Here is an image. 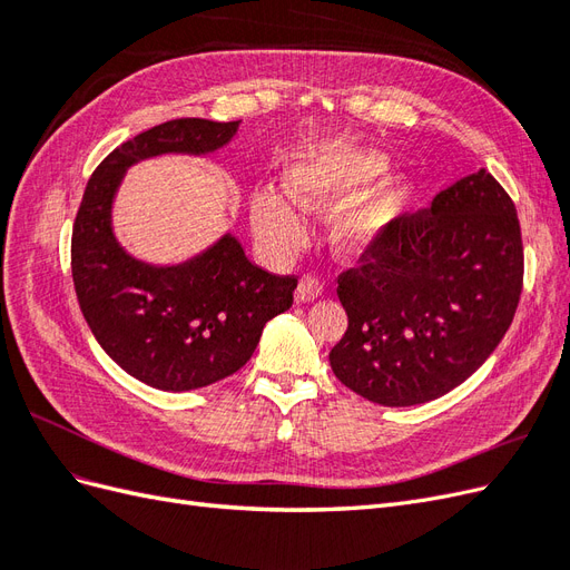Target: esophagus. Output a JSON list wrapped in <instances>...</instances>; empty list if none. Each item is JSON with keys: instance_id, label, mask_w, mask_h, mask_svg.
Wrapping results in <instances>:
<instances>
[{"instance_id": "esophagus-1", "label": "esophagus", "mask_w": 570, "mask_h": 570, "mask_svg": "<svg viewBox=\"0 0 570 570\" xmlns=\"http://www.w3.org/2000/svg\"><path fill=\"white\" fill-rule=\"evenodd\" d=\"M321 295H323V283L316 278V275H304L295 289L297 302H314Z\"/></svg>"}]
</instances>
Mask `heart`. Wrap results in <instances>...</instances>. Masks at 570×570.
Instances as JSON below:
<instances>
[{
    "instance_id": "heart-1",
    "label": "heart",
    "mask_w": 570,
    "mask_h": 570,
    "mask_svg": "<svg viewBox=\"0 0 570 570\" xmlns=\"http://www.w3.org/2000/svg\"><path fill=\"white\" fill-rule=\"evenodd\" d=\"M385 168L387 159L377 151L325 145L302 151L289 164L285 187L302 209L321 212L381 176ZM409 193L411 185L404 178H390L344 206L333 223L337 249L344 254H364L383 243L400 220ZM291 203L273 187L258 189L252 197L254 233L275 254L295 252L306 239L304 220Z\"/></svg>"
}]
</instances>
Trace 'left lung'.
<instances>
[{"label":"left lung","instance_id":"left-lung-1","mask_svg":"<svg viewBox=\"0 0 570 570\" xmlns=\"http://www.w3.org/2000/svg\"><path fill=\"white\" fill-rule=\"evenodd\" d=\"M523 289L515 206L485 168L337 278L347 333L331 350L342 385L383 406L433 402L473 375L507 335Z\"/></svg>","mask_w":570,"mask_h":570}]
</instances>
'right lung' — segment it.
Returning <instances> with one entry per match:
<instances>
[{"mask_svg": "<svg viewBox=\"0 0 570 570\" xmlns=\"http://www.w3.org/2000/svg\"><path fill=\"white\" fill-rule=\"evenodd\" d=\"M239 120L176 118L114 149L85 187L71 237L80 312L116 364L149 387L187 392L223 381L252 358L264 325L292 306L295 275L254 266L230 233L176 266L130 256L111 228L126 170L161 154H212Z\"/></svg>", "mask_w": 570, "mask_h": 570, "instance_id": "add662e5", "label": "right lung"}]
</instances>
